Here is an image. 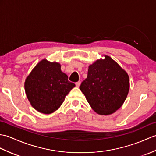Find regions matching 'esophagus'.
<instances>
[{
  "label": "esophagus",
  "instance_id": "34e87169",
  "mask_svg": "<svg viewBox=\"0 0 156 156\" xmlns=\"http://www.w3.org/2000/svg\"><path fill=\"white\" fill-rule=\"evenodd\" d=\"M80 84H81V82L80 81H78V82L76 83V87H78H78L80 86Z\"/></svg>",
  "mask_w": 156,
  "mask_h": 156
}]
</instances>
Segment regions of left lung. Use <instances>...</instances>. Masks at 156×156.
<instances>
[{"instance_id": "1", "label": "left lung", "mask_w": 156, "mask_h": 156, "mask_svg": "<svg viewBox=\"0 0 156 156\" xmlns=\"http://www.w3.org/2000/svg\"><path fill=\"white\" fill-rule=\"evenodd\" d=\"M88 66V76L80 89L90 106L100 115H110L120 108L127 98L129 78L126 72L109 56Z\"/></svg>"}]
</instances>
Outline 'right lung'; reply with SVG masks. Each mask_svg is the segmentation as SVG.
<instances>
[{"mask_svg":"<svg viewBox=\"0 0 156 156\" xmlns=\"http://www.w3.org/2000/svg\"><path fill=\"white\" fill-rule=\"evenodd\" d=\"M74 86L62 72L60 63L46 59L36 65L24 82L25 92L31 106L44 114L58 109Z\"/></svg>","mask_w":156,"mask_h":156,"instance_id":"add662e5","label":"right lung"}]
</instances>
